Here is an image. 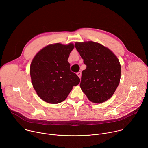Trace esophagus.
<instances>
[{"label":"esophagus","mask_w":148,"mask_h":148,"mask_svg":"<svg viewBox=\"0 0 148 148\" xmlns=\"http://www.w3.org/2000/svg\"><path fill=\"white\" fill-rule=\"evenodd\" d=\"M77 75L79 77V78H81V72H78V73H77Z\"/></svg>","instance_id":"esophagus-1"}]
</instances>
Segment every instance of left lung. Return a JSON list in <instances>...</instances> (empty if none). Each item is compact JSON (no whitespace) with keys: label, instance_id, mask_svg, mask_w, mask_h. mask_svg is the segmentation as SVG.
Instances as JSON below:
<instances>
[{"label":"left lung","instance_id":"left-lung-1","mask_svg":"<svg viewBox=\"0 0 148 148\" xmlns=\"http://www.w3.org/2000/svg\"><path fill=\"white\" fill-rule=\"evenodd\" d=\"M75 47L87 66L82 72V91L94 103L106 101L119 84L121 68L119 60L110 49L93 41L77 42Z\"/></svg>","mask_w":148,"mask_h":148}]
</instances>
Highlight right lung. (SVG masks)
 Listing matches in <instances>:
<instances>
[{"mask_svg":"<svg viewBox=\"0 0 148 148\" xmlns=\"http://www.w3.org/2000/svg\"><path fill=\"white\" fill-rule=\"evenodd\" d=\"M74 47L72 43L50 45L34 57L30 73L33 88L41 99L50 103H60L79 83L67 61Z\"/></svg>","mask_w":148,"mask_h":148,"instance_id":"obj_1","label":"right lung"}]
</instances>
